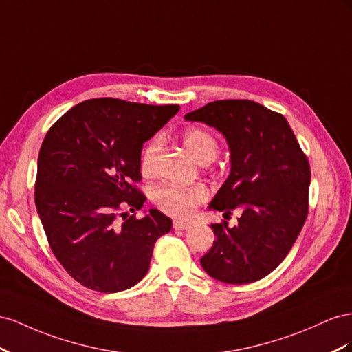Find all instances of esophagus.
Wrapping results in <instances>:
<instances>
[{
	"mask_svg": "<svg viewBox=\"0 0 352 352\" xmlns=\"http://www.w3.org/2000/svg\"><path fill=\"white\" fill-rule=\"evenodd\" d=\"M190 227H192V224L187 223V221H182V219L174 221V228L175 230H188Z\"/></svg>",
	"mask_w": 352,
	"mask_h": 352,
	"instance_id": "34e87169",
	"label": "esophagus"
}]
</instances>
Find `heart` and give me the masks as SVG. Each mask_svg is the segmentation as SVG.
Segmentation results:
<instances>
[{"mask_svg": "<svg viewBox=\"0 0 352 352\" xmlns=\"http://www.w3.org/2000/svg\"><path fill=\"white\" fill-rule=\"evenodd\" d=\"M183 142L187 147L188 153L192 155L199 164L210 162L218 152V143L215 137L204 128H188L183 134ZM160 148V138L156 137L150 140L144 147L142 155V170L150 175L155 169V160ZM208 197V188L204 184H173L165 183L156 187L153 199L156 205L164 212L186 218L193 214L195 208L202 204Z\"/></svg>", "mask_w": 352, "mask_h": 352, "instance_id": "1", "label": "heart"}]
</instances>
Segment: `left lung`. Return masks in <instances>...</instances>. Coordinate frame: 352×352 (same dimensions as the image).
I'll return each instance as SVG.
<instances>
[{
    "label": "left lung",
    "mask_w": 352,
    "mask_h": 352,
    "mask_svg": "<svg viewBox=\"0 0 352 352\" xmlns=\"http://www.w3.org/2000/svg\"><path fill=\"white\" fill-rule=\"evenodd\" d=\"M226 137L230 174L209 209L242 217L210 224L217 240L200 258L219 282L246 285L268 276L292 249L308 214V159L283 115L250 100H218L184 116Z\"/></svg>",
    "instance_id": "1"
}]
</instances>
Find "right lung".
I'll return each mask as SVG.
<instances>
[{
	"label": "right lung",
	"mask_w": 352,
	"mask_h": 352,
	"mask_svg": "<svg viewBox=\"0 0 352 352\" xmlns=\"http://www.w3.org/2000/svg\"><path fill=\"white\" fill-rule=\"evenodd\" d=\"M178 110L93 98L48 129L35 205L53 254L82 286L104 294L133 287L147 273L156 240L173 228L155 208L143 218L118 212L143 208L146 196L133 186L142 179L143 144Z\"/></svg>",
	"instance_id": "1"
}]
</instances>
